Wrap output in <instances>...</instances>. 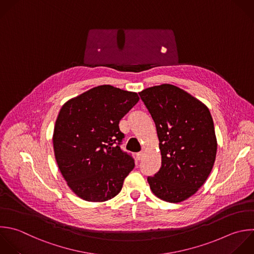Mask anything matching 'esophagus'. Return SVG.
<instances>
[{
	"label": "esophagus",
	"mask_w": 254,
	"mask_h": 254,
	"mask_svg": "<svg viewBox=\"0 0 254 254\" xmlns=\"http://www.w3.org/2000/svg\"><path fill=\"white\" fill-rule=\"evenodd\" d=\"M143 157H144V152H139V153H137V159H138V160H142Z\"/></svg>",
	"instance_id": "1"
}]
</instances>
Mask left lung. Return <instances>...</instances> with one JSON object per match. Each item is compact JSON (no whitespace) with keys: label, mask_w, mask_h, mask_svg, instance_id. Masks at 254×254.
I'll use <instances>...</instances> for the list:
<instances>
[{"label":"left lung","mask_w":254,"mask_h":254,"mask_svg":"<svg viewBox=\"0 0 254 254\" xmlns=\"http://www.w3.org/2000/svg\"><path fill=\"white\" fill-rule=\"evenodd\" d=\"M157 129L162 165L148 177L153 193L181 202L204 184L210 174L217 143L208 108L185 90L161 84L139 92Z\"/></svg>","instance_id":"1"}]
</instances>
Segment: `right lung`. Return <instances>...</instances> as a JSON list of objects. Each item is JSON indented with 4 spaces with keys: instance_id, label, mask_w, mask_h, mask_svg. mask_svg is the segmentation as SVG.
<instances>
[{
    "instance_id": "obj_1",
    "label": "right lung",
    "mask_w": 254,
    "mask_h": 254,
    "mask_svg": "<svg viewBox=\"0 0 254 254\" xmlns=\"http://www.w3.org/2000/svg\"><path fill=\"white\" fill-rule=\"evenodd\" d=\"M139 101L136 92L94 87L64 104L54 130L59 169L70 190L87 201L118 194L135 164L120 148V120Z\"/></svg>"
}]
</instances>
